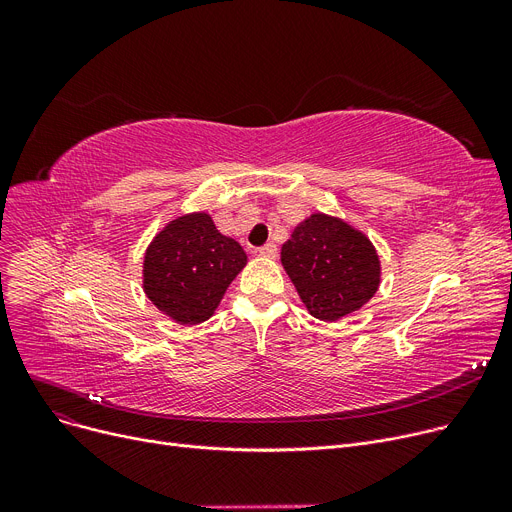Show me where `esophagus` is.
<instances>
[{"mask_svg":"<svg viewBox=\"0 0 512 512\" xmlns=\"http://www.w3.org/2000/svg\"><path fill=\"white\" fill-rule=\"evenodd\" d=\"M259 255L265 257V259H276L278 257V247L274 245V242H267V245H263L259 249Z\"/></svg>","mask_w":512,"mask_h":512,"instance_id":"obj_1","label":"esophagus"}]
</instances>
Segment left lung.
<instances>
[{"label":"left lung","instance_id":"left-lung-1","mask_svg":"<svg viewBox=\"0 0 512 512\" xmlns=\"http://www.w3.org/2000/svg\"><path fill=\"white\" fill-rule=\"evenodd\" d=\"M280 259L307 311L321 321L359 311L382 280L380 257L371 240L321 211L292 230Z\"/></svg>","mask_w":512,"mask_h":512}]
</instances>
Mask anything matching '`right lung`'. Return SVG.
I'll list each match as a JSON object with an SVG mask.
<instances>
[{"instance_id":"obj_1","label":"right lung","mask_w":512,"mask_h":512,"mask_svg":"<svg viewBox=\"0 0 512 512\" xmlns=\"http://www.w3.org/2000/svg\"><path fill=\"white\" fill-rule=\"evenodd\" d=\"M247 253L205 211L184 213L159 230L143 259L147 299L176 324L195 326L222 303Z\"/></svg>"}]
</instances>
